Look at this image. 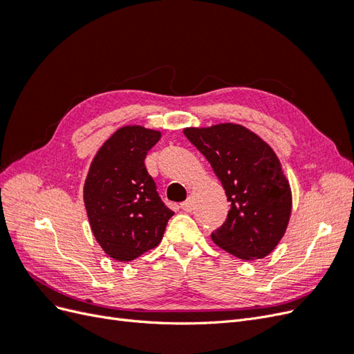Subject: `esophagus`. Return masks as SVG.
<instances>
[{
    "label": "esophagus",
    "instance_id": "esophagus-1",
    "mask_svg": "<svg viewBox=\"0 0 354 354\" xmlns=\"http://www.w3.org/2000/svg\"><path fill=\"white\" fill-rule=\"evenodd\" d=\"M181 209H185L186 212H190L192 209H194V199L192 198H187L185 202H181Z\"/></svg>",
    "mask_w": 354,
    "mask_h": 354
}]
</instances>
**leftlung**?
Here are the masks:
<instances>
[{
  "mask_svg": "<svg viewBox=\"0 0 354 354\" xmlns=\"http://www.w3.org/2000/svg\"><path fill=\"white\" fill-rule=\"evenodd\" d=\"M226 190L230 211L214 243L241 260H257L279 243L291 216V189L272 147L245 127L186 128Z\"/></svg>",
  "mask_w": 354,
  "mask_h": 354,
  "instance_id": "obj_1",
  "label": "left lung"
}]
</instances>
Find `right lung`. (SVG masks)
Masks as SVG:
<instances>
[{"label":"right lung","mask_w":354,"mask_h":354,"mask_svg":"<svg viewBox=\"0 0 354 354\" xmlns=\"http://www.w3.org/2000/svg\"><path fill=\"white\" fill-rule=\"evenodd\" d=\"M159 131L138 125L118 130L94 156L84 185L90 226L103 251L131 261L155 248L174 216L145 167Z\"/></svg>","instance_id":"1"}]
</instances>
